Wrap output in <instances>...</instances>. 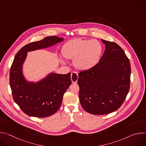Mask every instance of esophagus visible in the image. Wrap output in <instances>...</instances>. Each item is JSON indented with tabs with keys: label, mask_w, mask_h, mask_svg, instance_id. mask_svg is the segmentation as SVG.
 Listing matches in <instances>:
<instances>
[{
	"label": "esophagus",
	"mask_w": 146,
	"mask_h": 146,
	"mask_svg": "<svg viewBox=\"0 0 146 146\" xmlns=\"http://www.w3.org/2000/svg\"><path fill=\"white\" fill-rule=\"evenodd\" d=\"M78 78V74L76 72H73L72 73V74H71V80H72V82L73 83H76L77 82Z\"/></svg>",
	"instance_id": "34e87169"
}]
</instances>
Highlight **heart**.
Listing matches in <instances>:
<instances>
[{
	"label": "heart",
	"mask_w": 146,
	"mask_h": 146,
	"mask_svg": "<svg viewBox=\"0 0 146 146\" xmlns=\"http://www.w3.org/2000/svg\"><path fill=\"white\" fill-rule=\"evenodd\" d=\"M102 51L101 44L96 40L76 38L63 46L62 54L66 59H73L74 65L78 69L86 70L98 63Z\"/></svg>",
	"instance_id": "obj_1"
}]
</instances>
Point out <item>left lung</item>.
I'll return each mask as SVG.
<instances>
[{"label": "left lung", "instance_id": "obj_1", "mask_svg": "<svg viewBox=\"0 0 146 146\" xmlns=\"http://www.w3.org/2000/svg\"><path fill=\"white\" fill-rule=\"evenodd\" d=\"M105 51L98 63L80 72L77 83L81 105L92 114L112 113L120 108L129 90L130 62L115 43L101 39Z\"/></svg>", "mask_w": 146, "mask_h": 146}]
</instances>
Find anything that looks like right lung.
<instances>
[{"instance_id": "right-lung-1", "label": "right lung", "mask_w": 146, "mask_h": 146, "mask_svg": "<svg viewBox=\"0 0 146 146\" xmlns=\"http://www.w3.org/2000/svg\"><path fill=\"white\" fill-rule=\"evenodd\" d=\"M63 40L56 36L46 37L24 46L14 59L10 71L13 97L20 109L29 116L43 118L54 114L59 109L72 80L70 73H50L37 82L28 81L23 70L28 52L52 47Z\"/></svg>"}]
</instances>
